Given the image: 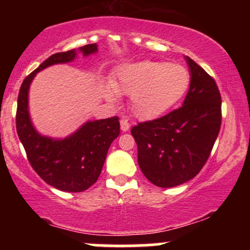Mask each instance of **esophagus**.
<instances>
[{
	"label": "esophagus",
	"instance_id": "1",
	"mask_svg": "<svg viewBox=\"0 0 250 250\" xmlns=\"http://www.w3.org/2000/svg\"><path fill=\"white\" fill-rule=\"evenodd\" d=\"M120 123H121V130L122 131H128L129 130V128H130V125H129V122L127 121V120H121Z\"/></svg>",
	"mask_w": 250,
	"mask_h": 250
}]
</instances>
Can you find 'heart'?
<instances>
[{"label":"heart","mask_w":250,"mask_h":250,"mask_svg":"<svg viewBox=\"0 0 250 250\" xmlns=\"http://www.w3.org/2000/svg\"><path fill=\"white\" fill-rule=\"evenodd\" d=\"M190 74L182 65L169 62L142 61L125 65L114 85L104 88L105 97L116 93L130 96V109L137 119L153 120L176 105L187 93Z\"/></svg>","instance_id":"1"}]
</instances>
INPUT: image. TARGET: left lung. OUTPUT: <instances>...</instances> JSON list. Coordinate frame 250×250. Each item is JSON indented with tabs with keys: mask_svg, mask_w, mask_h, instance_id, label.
<instances>
[{
	"mask_svg": "<svg viewBox=\"0 0 250 250\" xmlns=\"http://www.w3.org/2000/svg\"><path fill=\"white\" fill-rule=\"evenodd\" d=\"M190 84L183 105L131 128L137 162L145 176L161 188L182 185L207 162L221 128V95L207 71L186 56Z\"/></svg>",
	"mask_w": 250,
	"mask_h": 250,
	"instance_id": "left-lung-1",
	"label": "left lung"
}]
</instances>
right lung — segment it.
Instances as JSON below:
<instances>
[{
  "instance_id": "1",
  "label": "right lung",
  "mask_w": 250,
  "mask_h": 250,
  "mask_svg": "<svg viewBox=\"0 0 250 250\" xmlns=\"http://www.w3.org/2000/svg\"><path fill=\"white\" fill-rule=\"evenodd\" d=\"M77 53L89 56L97 53V44L56 53L48 57L24 79L17 99L16 130L31 167L43 181L59 190L79 193L87 190L99 179L111 142L119 136V117L88 121L64 139L41 135L34 127L28 108V95L39 71L54 64L68 63Z\"/></svg>"
}]
</instances>
